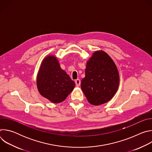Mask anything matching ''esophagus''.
<instances>
[{
    "label": "esophagus",
    "instance_id": "1",
    "mask_svg": "<svg viewBox=\"0 0 152 152\" xmlns=\"http://www.w3.org/2000/svg\"><path fill=\"white\" fill-rule=\"evenodd\" d=\"M75 83H76V85L77 86H79L80 85V79H76L75 80Z\"/></svg>",
    "mask_w": 152,
    "mask_h": 152
}]
</instances>
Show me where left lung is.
<instances>
[{"label":"left lung","mask_w":152,"mask_h":152,"mask_svg":"<svg viewBox=\"0 0 152 152\" xmlns=\"http://www.w3.org/2000/svg\"><path fill=\"white\" fill-rule=\"evenodd\" d=\"M119 85V75L113 59L103 51L94 52L86 64L81 88L88 101L100 105L110 101Z\"/></svg>","instance_id":"left-lung-1"}]
</instances>
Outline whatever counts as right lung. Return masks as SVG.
<instances>
[{
    "label": "right lung",
    "mask_w": 152,
    "mask_h": 152,
    "mask_svg": "<svg viewBox=\"0 0 152 152\" xmlns=\"http://www.w3.org/2000/svg\"><path fill=\"white\" fill-rule=\"evenodd\" d=\"M37 85L39 93L55 103L64 101L75 86L74 81L61 69L57 59L53 56L43 60L37 76Z\"/></svg>",
    "instance_id": "right-lung-1"
}]
</instances>
